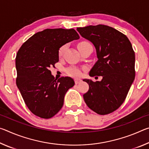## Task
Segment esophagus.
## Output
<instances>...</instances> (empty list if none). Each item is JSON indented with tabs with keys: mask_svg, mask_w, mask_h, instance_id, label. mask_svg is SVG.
I'll return each mask as SVG.
<instances>
[{
	"mask_svg": "<svg viewBox=\"0 0 149 149\" xmlns=\"http://www.w3.org/2000/svg\"><path fill=\"white\" fill-rule=\"evenodd\" d=\"M80 82H81V80L80 79H75V84H79Z\"/></svg>",
	"mask_w": 149,
	"mask_h": 149,
	"instance_id": "34e87169",
	"label": "esophagus"
}]
</instances>
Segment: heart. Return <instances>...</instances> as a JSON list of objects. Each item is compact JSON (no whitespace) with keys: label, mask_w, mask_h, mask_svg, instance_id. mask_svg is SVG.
Listing matches in <instances>:
<instances>
[{"label":"heart","mask_w":149,"mask_h":149,"mask_svg":"<svg viewBox=\"0 0 149 149\" xmlns=\"http://www.w3.org/2000/svg\"><path fill=\"white\" fill-rule=\"evenodd\" d=\"M90 45V43H89L88 42H86V41L81 42L80 43H79V45H78V49L84 46H86V45ZM65 49V45H63V46H62L58 50V54L59 57H61L62 56ZM66 73L68 75H71V76H73V77H79L80 75H81V70L77 67H74V66L70 67L69 68H68L66 70Z\"/></svg>","instance_id":"b5f03b06"}]
</instances>
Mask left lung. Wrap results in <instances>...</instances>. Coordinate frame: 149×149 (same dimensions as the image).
I'll return each mask as SVG.
<instances>
[{"mask_svg":"<svg viewBox=\"0 0 149 149\" xmlns=\"http://www.w3.org/2000/svg\"><path fill=\"white\" fill-rule=\"evenodd\" d=\"M83 37L95 47L97 62L91 77L102 76L100 81L84 79L89 91L84 95L90 109L100 115L110 114L124 102L135 76V52L125 35L105 25L78 27Z\"/></svg>","mask_w":149,"mask_h":149,"instance_id":"1","label":"left lung"}]
</instances>
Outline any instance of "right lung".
<instances>
[{"instance_id":"1","label":"right lung","mask_w":149,"mask_h":149,"mask_svg":"<svg viewBox=\"0 0 149 149\" xmlns=\"http://www.w3.org/2000/svg\"><path fill=\"white\" fill-rule=\"evenodd\" d=\"M79 38L74 29H46L19 48L16 58V85L34 115L49 119L62 108L65 93L75 83L70 77L55 79L49 68L58 62L60 47Z\"/></svg>"}]
</instances>
